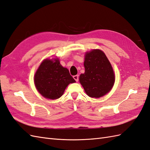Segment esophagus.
<instances>
[{
  "label": "esophagus",
  "mask_w": 150,
  "mask_h": 150,
  "mask_svg": "<svg viewBox=\"0 0 150 150\" xmlns=\"http://www.w3.org/2000/svg\"><path fill=\"white\" fill-rule=\"evenodd\" d=\"M73 77H74V79H75V81L76 82H78V81H79V75H74V76H73Z\"/></svg>",
  "instance_id": "esophagus-1"
}]
</instances>
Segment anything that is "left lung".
I'll use <instances>...</instances> for the list:
<instances>
[{
	"label": "left lung",
	"instance_id": "8db88e82",
	"mask_svg": "<svg viewBox=\"0 0 150 150\" xmlns=\"http://www.w3.org/2000/svg\"><path fill=\"white\" fill-rule=\"evenodd\" d=\"M85 73L79 81L87 95L100 98L110 91L114 83V74L109 61L100 50L87 52L83 63Z\"/></svg>",
	"mask_w": 150,
	"mask_h": 150
}]
</instances>
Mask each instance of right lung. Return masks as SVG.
<instances>
[{
  "label": "right lung",
  "instance_id": "add662e5",
  "mask_svg": "<svg viewBox=\"0 0 150 150\" xmlns=\"http://www.w3.org/2000/svg\"><path fill=\"white\" fill-rule=\"evenodd\" d=\"M75 82L68 69L62 67L57 59H45L34 75L38 91L45 98L51 100L60 98L69 83Z\"/></svg>",
  "mask_w": 150,
  "mask_h": 150
}]
</instances>
